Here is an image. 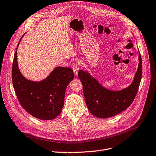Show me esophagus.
<instances>
[{"mask_svg": "<svg viewBox=\"0 0 156 156\" xmlns=\"http://www.w3.org/2000/svg\"><path fill=\"white\" fill-rule=\"evenodd\" d=\"M79 63H76L74 64L73 67H72V69H73V71L74 72V74L76 75V76H77V73H78V72H79Z\"/></svg>", "mask_w": 156, "mask_h": 156, "instance_id": "obj_1", "label": "esophagus"}]
</instances>
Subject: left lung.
I'll return each mask as SVG.
<instances>
[{"label":"left lung","instance_id":"8db88e82","mask_svg":"<svg viewBox=\"0 0 156 156\" xmlns=\"http://www.w3.org/2000/svg\"><path fill=\"white\" fill-rule=\"evenodd\" d=\"M78 76L83 86L87 108L100 118H107L121 113L129 108L138 92L142 76V61L139 51V65L133 83L119 91L106 89L87 72L80 70Z\"/></svg>","mask_w":156,"mask_h":156}]
</instances>
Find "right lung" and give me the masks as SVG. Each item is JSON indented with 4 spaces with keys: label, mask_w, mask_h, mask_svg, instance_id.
Returning <instances> with one entry per match:
<instances>
[{
    "label": "right lung",
    "mask_w": 156,
    "mask_h": 156,
    "mask_svg": "<svg viewBox=\"0 0 156 156\" xmlns=\"http://www.w3.org/2000/svg\"><path fill=\"white\" fill-rule=\"evenodd\" d=\"M18 43L12 67V80L20 105L34 117L43 120L54 119L60 115L64 105L66 88L74 77L69 67L58 66L41 81L25 78L18 66Z\"/></svg>",
    "instance_id": "right-lung-1"
}]
</instances>
